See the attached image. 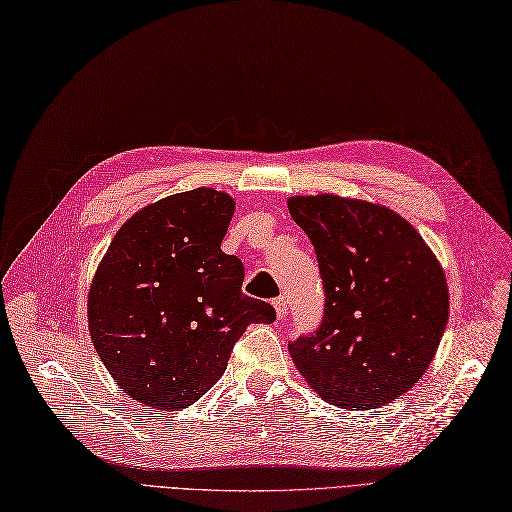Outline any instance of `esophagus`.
<instances>
[{"label":"esophagus","instance_id":"34e87169","mask_svg":"<svg viewBox=\"0 0 512 512\" xmlns=\"http://www.w3.org/2000/svg\"><path fill=\"white\" fill-rule=\"evenodd\" d=\"M273 307H275V313H277L279 320H284V317L288 315V303H286V298H284V296L275 298V301H273Z\"/></svg>","mask_w":512,"mask_h":512}]
</instances>
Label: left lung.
Returning <instances> with one entry per match:
<instances>
[{"mask_svg":"<svg viewBox=\"0 0 512 512\" xmlns=\"http://www.w3.org/2000/svg\"><path fill=\"white\" fill-rule=\"evenodd\" d=\"M311 239L326 305L313 334L288 345L305 381L341 409H377L424 377L449 317L432 250L396 211L337 195L292 197Z\"/></svg>","mask_w":512,"mask_h":512,"instance_id":"left-lung-1","label":"left lung"}]
</instances>
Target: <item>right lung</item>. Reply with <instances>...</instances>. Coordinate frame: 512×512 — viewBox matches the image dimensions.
I'll return each mask as SVG.
<instances>
[{"label": "right lung", "instance_id": "right-lung-1", "mask_svg": "<svg viewBox=\"0 0 512 512\" xmlns=\"http://www.w3.org/2000/svg\"><path fill=\"white\" fill-rule=\"evenodd\" d=\"M235 201L195 188L139 209L88 290V330L120 390L152 409L197 402L250 324L275 309L241 292L243 262L220 250Z\"/></svg>", "mask_w": 512, "mask_h": 512}]
</instances>
